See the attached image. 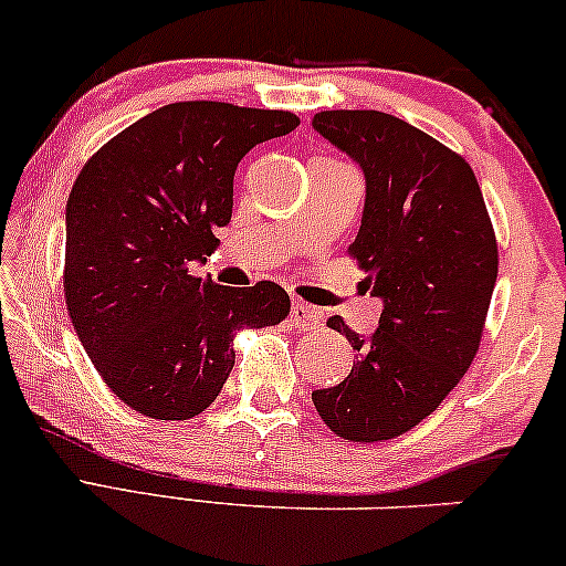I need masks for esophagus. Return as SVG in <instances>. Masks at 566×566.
<instances>
[{
  "label": "esophagus",
  "mask_w": 566,
  "mask_h": 566,
  "mask_svg": "<svg viewBox=\"0 0 566 566\" xmlns=\"http://www.w3.org/2000/svg\"><path fill=\"white\" fill-rule=\"evenodd\" d=\"M291 322L301 329H310L319 325V312L304 301H293L291 304Z\"/></svg>",
  "instance_id": "34e87169"
}]
</instances>
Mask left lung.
Wrapping results in <instances>:
<instances>
[{
	"instance_id": "1",
	"label": "left lung",
	"mask_w": 566,
	"mask_h": 566,
	"mask_svg": "<svg viewBox=\"0 0 566 566\" xmlns=\"http://www.w3.org/2000/svg\"><path fill=\"white\" fill-rule=\"evenodd\" d=\"M312 127L364 174V212L348 252L381 301L340 385L314 390L337 437L381 442L434 413L479 350L496 283V239L473 168L427 132L381 112H322Z\"/></svg>"
}]
</instances>
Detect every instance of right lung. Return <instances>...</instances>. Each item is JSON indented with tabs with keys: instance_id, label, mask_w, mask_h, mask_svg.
Returning <instances> with one entry per match:
<instances>
[{
	"instance_id": "add662e5",
	"label": "right lung",
	"mask_w": 566,
	"mask_h": 566,
	"mask_svg": "<svg viewBox=\"0 0 566 566\" xmlns=\"http://www.w3.org/2000/svg\"><path fill=\"white\" fill-rule=\"evenodd\" d=\"M296 127L291 112L185 101L137 119L80 171L64 212L67 310L129 408L160 421L202 413L233 369V333L289 314L281 285L226 289L192 268L231 223L239 160Z\"/></svg>"
}]
</instances>
